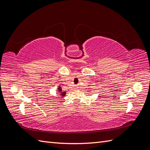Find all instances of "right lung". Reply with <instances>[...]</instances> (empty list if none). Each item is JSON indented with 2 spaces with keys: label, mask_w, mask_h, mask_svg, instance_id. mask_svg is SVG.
<instances>
[{
  "label": "right lung",
  "mask_w": 150,
  "mask_h": 150,
  "mask_svg": "<svg viewBox=\"0 0 150 150\" xmlns=\"http://www.w3.org/2000/svg\"><path fill=\"white\" fill-rule=\"evenodd\" d=\"M58 91H59V92H60L61 96H64L65 94H66V92L62 91V89H61V87H60V86H59V88H58Z\"/></svg>",
  "instance_id": "right-lung-1"
}]
</instances>
